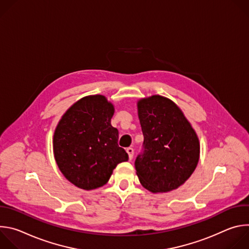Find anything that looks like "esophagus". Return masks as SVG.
Segmentation results:
<instances>
[{"label": "esophagus", "mask_w": 249, "mask_h": 249, "mask_svg": "<svg viewBox=\"0 0 249 249\" xmlns=\"http://www.w3.org/2000/svg\"><path fill=\"white\" fill-rule=\"evenodd\" d=\"M127 154L129 156V160H131L133 159V156H134V150L132 148H128L127 149Z\"/></svg>", "instance_id": "obj_1"}]
</instances>
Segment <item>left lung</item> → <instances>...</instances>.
Returning a JSON list of instances; mask_svg holds the SVG:
<instances>
[{
	"label": "left lung",
	"instance_id": "8db88e82",
	"mask_svg": "<svg viewBox=\"0 0 249 249\" xmlns=\"http://www.w3.org/2000/svg\"><path fill=\"white\" fill-rule=\"evenodd\" d=\"M137 106L144 135L143 152L135 160L141 184L153 193L178 188L199 161L195 130L178 106L164 96L142 98Z\"/></svg>",
	"mask_w": 249,
	"mask_h": 249
}]
</instances>
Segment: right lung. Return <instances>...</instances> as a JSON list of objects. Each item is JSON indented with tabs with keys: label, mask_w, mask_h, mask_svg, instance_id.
I'll return each mask as SVG.
<instances>
[{
	"label": "right lung",
	"mask_w": 249,
	"mask_h": 249,
	"mask_svg": "<svg viewBox=\"0 0 249 249\" xmlns=\"http://www.w3.org/2000/svg\"><path fill=\"white\" fill-rule=\"evenodd\" d=\"M114 106L100 94L81 98L65 112L53 137L59 169L77 187L92 190L107 183L113 169L128 160L111 125Z\"/></svg>",
	"instance_id": "1"
}]
</instances>
